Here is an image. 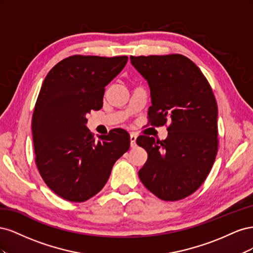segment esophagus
Masks as SVG:
<instances>
[{
	"label": "esophagus",
	"instance_id": "34e87169",
	"mask_svg": "<svg viewBox=\"0 0 253 253\" xmlns=\"http://www.w3.org/2000/svg\"><path fill=\"white\" fill-rule=\"evenodd\" d=\"M136 135L134 134H131V136H129V140H131V148H135L136 147Z\"/></svg>",
	"mask_w": 253,
	"mask_h": 253
}]
</instances>
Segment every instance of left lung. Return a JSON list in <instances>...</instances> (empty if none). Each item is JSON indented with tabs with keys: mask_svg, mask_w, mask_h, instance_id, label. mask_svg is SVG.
<instances>
[{
	"mask_svg": "<svg viewBox=\"0 0 253 253\" xmlns=\"http://www.w3.org/2000/svg\"><path fill=\"white\" fill-rule=\"evenodd\" d=\"M129 59L149 83L151 126L170 124L165 140L137 138V144L148 152L139 178L160 200H182L202 186L216 157L215 97L200 68L179 53Z\"/></svg>",
	"mask_w": 253,
	"mask_h": 253,
	"instance_id": "obj_1",
	"label": "left lung"
}]
</instances>
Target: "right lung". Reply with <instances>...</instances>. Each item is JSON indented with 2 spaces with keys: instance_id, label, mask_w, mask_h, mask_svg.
<instances>
[{
  "instance_id": "1",
  "label": "right lung",
  "mask_w": 253,
  "mask_h": 253,
  "mask_svg": "<svg viewBox=\"0 0 253 253\" xmlns=\"http://www.w3.org/2000/svg\"><path fill=\"white\" fill-rule=\"evenodd\" d=\"M126 62V56L75 55L60 61L43 81L32 121L36 165L47 187L66 201L96 195L129 149L125 129L96 139L86 127V115L102 108L105 86Z\"/></svg>"
}]
</instances>
